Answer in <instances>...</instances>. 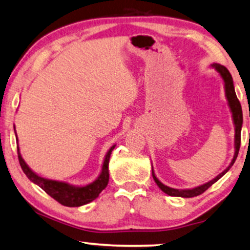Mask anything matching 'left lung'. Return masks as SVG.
<instances>
[{
  "mask_svg": "<svg viewBox=\"0 0 250 250\" xmlns=\"http://www.w3.org/2000/svg\"><path fill=\"white\" fill-rule=\"evenodd\" d=\"M214 66H215V68L217 69V72L219 73V74H221L223 80H224L226 97H228L229 108H231L232 115H233V121H234V125H235V153H234V158H233V160H232L231 165L229 166V168L226 169V170L223 171L222 174H219L215 179H212V181L207 183V184H204V185L199 186V188H192V189H175V188H168V186L162 184V183L155 177L154 172H153V170H152L153 179H154L156 185H158L159 188H161V191H164L166 194L170 195V197L193 198V197H197V195L202 194V193H204L205 191H207V189L210 188V186L214 184V183L217 182L223 175H225L226 172L229 171V169L231 168L235 162V159H237V156H238L239 149H240L241 127H242V109H241L240 102H239L237 95H235L234 86H233V80H232V76H231V74H229V72L228 71V68L224 67V66L218 65V64H215Z\"/></svg>",
  "mask_w": 250,
  "mask_h": 250,
  "instance_id": "1",
  "label": "left lung"
}]
</instances>
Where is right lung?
I'll return each instance as SVG.
<instances>
[{
  "label": "right lung",
  "instance_id": "add662e5",
  "mask_svg": "<svg viewBox=\"0 0 250 250\" xmlns=\"http://www.w3.org/2000/svg\"><path fill=\"white\" fill-rule=\"evenodd\" d=\"M115 146H112L107 152V154L105 156L104 165H103V169L99 177L96 179L91 184L82 186V188H75V186H71L66 183L61 182H55L50 181V179H45L40 177L33 172L31 169L28 168V166L25 164V161L22 160L21 153H19L18 148V160L19 164L22 171L25 172V175L31 179L33 183L38 184L46 194H49L50 197L55 199L56 201H58L59 204L66 207H80V206L86 205L92 200H95L98 197L99 193L104 189L108 184V162H109V156Z\"/></svg>",
  "mask_w": 250,
  "mask_h": 250
}]
</instances>
